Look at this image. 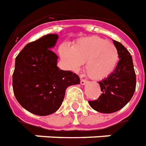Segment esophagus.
I'll return each instance as SVG.
<instances>
[{
  "label": "esophagus",
  "mask_w": 146,
  "mask_h": 146,
  "mask_svg": "<svg viewBox=\"0 0 146 146\" xmlns=\"http://www.w3.org/2000/svg\"><path fill=\"white\" fill-rule=\"evenodd\" d=\"M86 83H87V81L85 80V79H81L80 84L82 86H84V85H86Z\"/></svg>",
  "instance_id": "obj_1"
}]
</instances>
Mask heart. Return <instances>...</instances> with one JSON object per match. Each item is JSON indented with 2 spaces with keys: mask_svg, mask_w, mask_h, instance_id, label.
I'll use <instances>...</instances> for the list:
<instances>
[{
  "mask_svg": "<svg viewBox=\"0 0 146 146\" xmlns=\"http://www.w3.org/2000/svg\"><path fill=\"white\" fill-rule=\"evenodd\" d=\"M59 54L66 68L72 72H78L85 63V71L94 80H102L112 74L120 58L115 46L97 36L82 38L72 47L62 45Z\"/></svg>",
  "mask_w": 146,
  "mask_h": 146,
  "instance_id": "obj_1",
  "label": "heart"
}]
</instances>
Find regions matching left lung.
<instances>
[{"mask_svg":"<svg viewBox=\"0 0 146 146\" xmlns=\"http://www.w3.org/2000/svg\"><path fill=\"white\" fill-rule=\"evenodd\" d=\"M113 42L119 52L120 60L112 74L99 82L103 92L99 99L89 101L92 109L103 113H111L122 109L131 100L136 86L132 57L121 42L116 40Z\"/></svg>","mask_w":146,"mask_h":146,"instance_id":"obj_1","label":"left lung"}]
</instances>
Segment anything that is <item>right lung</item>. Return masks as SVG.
I'll list each match as a JSON object with an SVG mask.
<instances>
[{
    "label": "right lung",
    "instance_id": "right-lung-1",
    "mask_svg": "<svg viewBox=\"0 0 146 146\" xmlns=\"http://www.w3.org/2000/svg\"><path fill=\"white\" fill-rule=\"evenodd\" d=\"M58 39L48 34L29 42L15 58L12 86L17 101L29 112L50 115L60 108L66 89L80 83L77 74L60 70L58 57L51 49Z\"/></svg>",
    "mask_w": 146,
    "mask_h": 146
}]
</instances>
